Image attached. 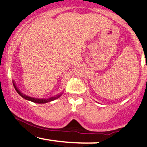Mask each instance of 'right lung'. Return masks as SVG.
I'll return each mask as SVG.
<instances>
[{
	"mask_svg": "<svg viewBox=\"0 0 147 147\" xmlns=\"http://www.w3.org/2000/svg\"><path fill=\"white\" fill-rule=\"evenodd\" d=\"M13 85H14L15 90H16V92H18V95H21V97H23V98H24L25 99H26V100L31 101V102H34V103H37V104H45V103L52 102V101L55 100V99H58L59 97L60 96L62 95V93H61V94H59V95H57L56 96H55V97H50V98H48V99H37V98H34V97H30V96L25 95L23 93H22L21 91L18 90V88L16 87V84H15L14 82H13Z\"/></svg>",
	"mask_w": 147,
	"mask_h": 147,
	"instance_id": "add662e5",
	"label": "right lung"
}]
</instances>
